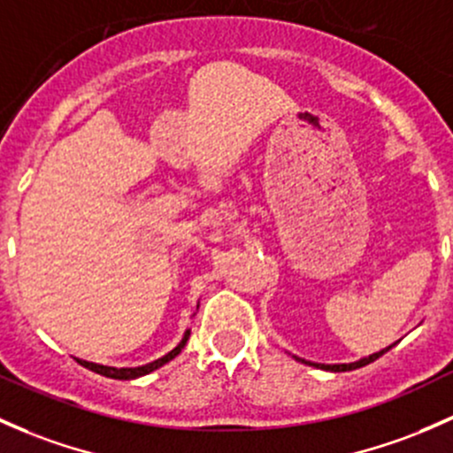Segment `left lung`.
Returning a JSON list of instances; mask_svg holds the SVG:
<instances>
[{
    "label": "left lung",
    "instance_id": "left-lung-1",
    "mask_svg": "<svg viewBox=\"0 0 453 453\" xmlns=\"http://www.w3.org/2000/svg\"><path fill=\"white\" fill-rule=\"evenodd\" d=\"M390 347H393V345H390ZM390 347H387V349H382V351H378V354H371L369 358H360V360H356V363H349V365H314V363H308V360L297 358V356H293V358H295V360H302V363H306V365L317 366V369H323V371H334V373H342V371H354V369H360V366H365V365L373 363V360H378L380 356L384 354V351H388Z\"/></svg>",
    "mask_w": 453,
    "mask_h": 453
}]
</instances>
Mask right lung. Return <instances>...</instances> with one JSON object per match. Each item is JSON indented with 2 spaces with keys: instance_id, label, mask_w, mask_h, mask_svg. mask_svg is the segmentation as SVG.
Returning <instances> with one entry per match:
<instances>
[{
  "instance_id": "1",
  "label": "right lung",
  "mask_w": 453,
  "mask_h": 453,
  "mask_svg": "<svg viewBox=\"0 0 453 453\" xmlns=\"http://www.w3.org/2000/svg\"><path fill=\"white\" fill-rule=\"evenodd\" d=\"M197 308H199V303H197ZM188 336H190V330L184 332L182 341H180L178 345H175L173 349L169 351V354H165L163 358L154 360V363H150V365H142V366H121V369H117V366H106V365H97V363H87V360H78V363L82 365V366H87V369L93 371V373L104 375V378H112V380H136V378H142V375L151 373V371L160 369V366L169 363V360H173L175 356H178L180 351L184 349V345H187Z\"/></svg>"
}]
</instances>
